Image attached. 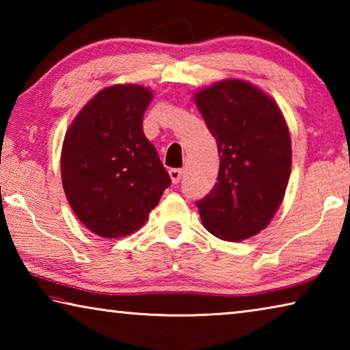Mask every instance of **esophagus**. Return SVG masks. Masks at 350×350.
I'll return each mask as SVG.
<instances>
[{
	"label": "esophagus",
	"instance_id": "esophagus-1",
	"mask_svg": "<svg viewBox=\"0 0 350 350\" xmlns=\"http://www.w3.org/2000/svg\"><path fill=\"white\" fill-rule=\"evenodd\" d=\"M170 177H171V182H173V183H179L180 177H182V170L180 168H171L170 170Z\"/></svg>",
	"mask_w": 350,
	"mask_h": 350
}]
</instances>
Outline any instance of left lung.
Returning <instances> with one entry per match:
<instances>
[{"mask_svg": "<svg viewBox=\"0 0 350 350\" xmlns=\"http://www.w3.org/2000/svg\"><path fill=\"white\" fill-rule=\"evenodd\" d=\"M196 105L215 135L217 182L198 200L211 234L238 242L267 227L286 193L292 145L280 108L256 86L219 81L196 94Z\"/></svg>", "mask_w": 350, "mask_h": 350, "instance_id": "8db88e82", "label": "left lung"}]
</instances>
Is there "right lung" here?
<instances>
[{"mask_svg": "<svg viewBox=\"0 0 350 350\" xmlns=\"http://www.w3.org/2000/svg\"><path fill=\"white\" fill-rule=\"evenodd\" d=\"M151 98L144 86L106 88L64 135L62 182L68 202L86 228L103 238L139 230L171 185L142 125Z\"/></svg>", "mask_w": 350, "mask_h": 350, "instance_id": "add662e5", "label": "right lung"}]
</instances>
